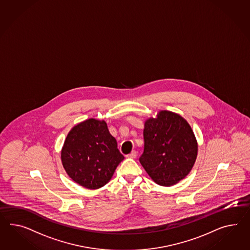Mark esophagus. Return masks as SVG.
<instances>
[{"label":"esophagus","instance_id":"esophagus-1","mask_svg":"<svg viewBox=\"0 0 250 250\" xmlns=\"http://www.w3.org/2000/svg\"><path fill=\"white\" fill-rule=\"evenodd\" d=\"M136 157H137V151H135V150H133L131 153L127 155V158H129V159H135Z\"/></svg>","mask_w":250,"mask_h":250}]
</instances>
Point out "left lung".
Instances as JSON below:
<instances>
[{
  "mask_svg": "<svg viewBox=\"0 0 250 250\" xmlns=\"http://www.w3.org/2000/svg\"><path fill=\"white\" fill-rule=\"evenodd\" d=\"M141 165L155 183L171 187L191 171L198 156V141L182 116L160 110L145 121Z\"/></svg>",
  "mask_w": 250,
  "mask_h": 250,
  "instance_id": "obj_1",
  "label": "left lung"
}]
</instances>
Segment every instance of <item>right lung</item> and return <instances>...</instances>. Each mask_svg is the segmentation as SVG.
Instances as JSON below:
<instances>
[{"label": "right lung", "instance_id": "add662e5", "mask_svg": "<svg viewBox=\"0 0 250 250\" xmlns=\"http://www.w3.org/2000/svg\"><path fill=\"white\" fill-rule=\"evenodd\" d=\"M61 159L65 171L74 182L89 189H98L111 179L124 157L106 122L91 118L71 128Z\"/></svg>", "mask_w": 250, "mask_h": 250}]
</instances>
